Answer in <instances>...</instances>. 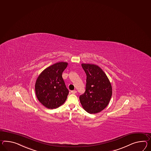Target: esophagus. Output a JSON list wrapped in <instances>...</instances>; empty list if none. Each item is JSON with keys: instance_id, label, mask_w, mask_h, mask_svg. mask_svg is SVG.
<instances>
[{"instance_id": "1", "label": "esophagus", "mask_w": 151, "mask_h": 151, "mask_svg": "<svg viewBox=\"0 0 151 151\" xmlns=\"http://www.w3.org/2000/svg\"><path fill=\"white\" fill-rule=\"evenodd\" d=\"M71 93H73V94H76L77 93V91L76 90H74V91H71Z\"/></svg>"}]
</instances>
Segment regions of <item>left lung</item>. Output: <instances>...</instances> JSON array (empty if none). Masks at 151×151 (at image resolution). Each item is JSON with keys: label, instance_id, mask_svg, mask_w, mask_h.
<instances>
[{"label": "left lung", "instance_id": "left-lung-1", "mask_svg": "<svg viewBox=\"0 0 151 151\" xmlns=\"http://www.w3.org/2000/svg\"><path fill=\"white\" fill-rule=\"evenodd\" d=\"M87 78L86 91L79 98L87 112L95 114L103 110L112 96V87L106 74L97 65L82 64Z\"/></svg>", "mask_w": 151, "mask_h": 151}]
</instances>
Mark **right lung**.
<instances>
[{
    "label": "right lung",
    "mask_w": 151,
    "mask_h": 151,
    "mask_svg": "<svg viewBox=\"0 0 151 151\" xmlns=\"http://www.w3.org/2000/svg\"><path fill=\"white\" fill-rule=\"evenodd\" d=\"M68 63H57L45 69L37 78L35 86L37 99L44 106L53 109L65 101L69 90L62 77Z\"/></svg>",
    "instance_id": "1"
}]
</instances>
